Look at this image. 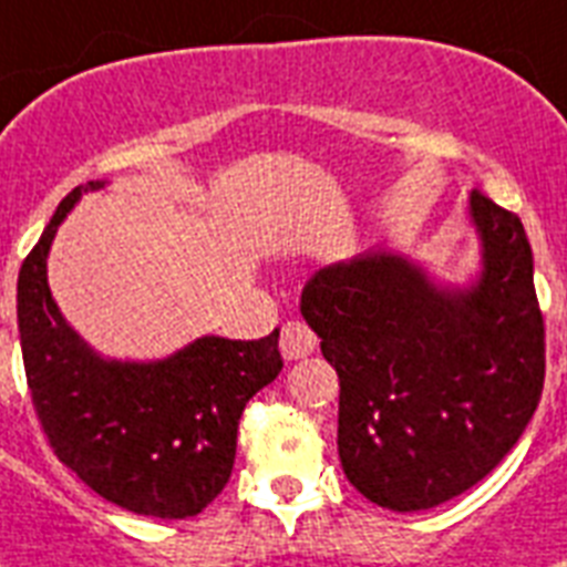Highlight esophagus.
<instances>
[{
  "label": "esophagus",
  "instance_id": "esophagus-1",
  "mask_svg": "<svg viewBox=\"0 0 567 567\" xmlns=\"http://www.w3.org/2000/svg\"><path fill=\"white\" fill-rule=\"evenodd\" d=\"M318 344V336L303 321H287L280 330V357L292 362V359L310 357Z\"/></svg>",
  "mask_w": 567,
  "mask_h": 567
}]
</instances>
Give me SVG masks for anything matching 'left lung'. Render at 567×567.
<instances>
[{"mask_svg":"<svg viewBox=\"0 0 567 567\" xmlns=\"http://www.w3.org/2000/svg\"><path fill=\"white\" fill-rule=\"evenodd\" d=\"M481 275L441 287L394 251L318 269L301 316L339 373V457L368 502L417 513L504 461L545 385L533 251L513 210L470 194Z\"/></svg>","mask_w":567,"mask_h":567,"instance_id":"8db88e82","label":"left lung"}]
</instances>
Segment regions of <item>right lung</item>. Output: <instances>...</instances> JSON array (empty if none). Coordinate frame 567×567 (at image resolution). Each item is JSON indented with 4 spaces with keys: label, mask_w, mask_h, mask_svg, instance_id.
Wrapping results in <instances>:
<instances>
[{
    "label": "right lung",
    "mask_w": 567,
    "mask_h": 567,
    "mask_svg": "<svg viewBox=\"0 0 567 567\" xmlns=\"http://www.w3.org/2000/svg\"><path fill=\"white\" fill-rule=\"evenodd\" d=\"M89 182L58 205L17 280L22 362L54 455L101 498L153 518L203 513L231 478L246 402L284 368L278 333L203 336L158 362L97 357L51 298L45 260Z\"/></svg>",
    "instance_id": "add662e5"
}]
</instances>
